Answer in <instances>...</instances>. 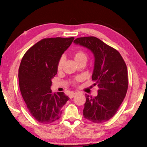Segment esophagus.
<instances>
[{
  "instance_id": "obj_1",
  "label": "esophagus",
  "mask_w": 147,
  "mask_h": 147,
  "mask_svg": "<svg viewBox=\"0 0 147 147\" xmlns=\"http://www.w3.org/2000/svg\"><path fill=\"white\" fill-rule=\"evenodd\" d=\"M76 95V93H71V94L69 95V98H73V97H74V96H75V95Z\"/></svg>"
}]
</instances>
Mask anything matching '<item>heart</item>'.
Returning <instances> with one entry per match:
<instances>
[{
  "instance_id": "obj_1",
  "label": "heart",
  "mask_w": 147,
  "mask_h": 147,
  "mask_svg": "<svg viewBox=\"0 0 147 147\" xmlns=\"http://www.w3.org/2000/svg\"><path fill=\"white\" fill-rule=\"evenodd\" d=\"M73 57L74 60H75L77 62H79L80 61H82L83 60H86V53L84 52L82 50H78V51H75L73 54ZM64 62V57H61L57 62V69L58 71H61L62 68V66H63ZM82 80V77L81 76H78L76 77L73 80V83L74 85H76L77 83H78L81 81Z\"/></svg>"
}]
</instances>
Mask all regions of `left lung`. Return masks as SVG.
I'll return each mask as SVG.
<instances>
[{"label": "left lung", "instance_id": "1", "mask_svg": "<svg viewBox=\"0 0 147 147\" xmlns=\"http://www.w3.org/2000/svg\"><path fill=\"white\" fill-rule=\"evenodd\" d=\"M74 42L88 48L95 56L92 80L98 87L95 97L85 94L83 116L95 123L110 119L126 96L128 87L126 64L116 49L95 36L78 38Z\"/></svg>", "mask_w": 147, "mask_h": 147}]
</instances>
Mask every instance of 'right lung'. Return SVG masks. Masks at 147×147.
I'll return each mask as SVG.
<instances>
[{
	"instance_id": "1",
	"label": "right lung",
	"mask_w": 147,
	"mask_h": 147,
	"mask_svg": "<svg viewBox=\"0 0 147 147\" xmlns=\"http://www.w3.org/2000/svg\"><path fill=\"white\" fill-rule=\"evenodd\" d=\"M74 38H43L22 58L18 71L21 93L30 113L39 123L49 124L59 119L69 100L63 92L52 93L51 80L57 74L59 59Z\"/></svg>"
}]
</instances>
